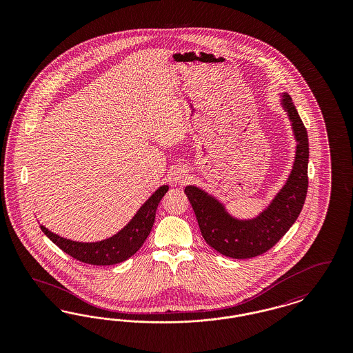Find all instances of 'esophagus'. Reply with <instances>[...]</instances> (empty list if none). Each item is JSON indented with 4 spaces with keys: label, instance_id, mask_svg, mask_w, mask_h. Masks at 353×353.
<instances>
[{
    "label": "esophagus",
    "instance_id": "obj_1",
    "mask_svg": "<svg viewBox=\"0 0 353 353\" xmlns=\"http://www.w3.org/2000/svg\"><path fill=\"white\" fill-rule=\"evenodd\" d=\"M186 177H188L186 172L181 170V169L176 170L174 174H173V180H174L176 184H184L185 181H186Z\"/></svg>",
    "mask_w": 353,
    "mask_h": 353
}]
</instances>
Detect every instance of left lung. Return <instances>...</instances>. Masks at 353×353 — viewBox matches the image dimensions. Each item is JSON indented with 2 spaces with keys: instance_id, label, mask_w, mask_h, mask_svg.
Instances as JSON below:
<instances>
[{
  "instance_id": "obj_1",
  "label": "left lung",
  "mask_w": 353,
  "mask_h": 353,
  "mask_svg": "<svg viewBox=\"0 0 353 353\" xmlns=\"http://www.w3.org/2000/svg\"><path fill=\"white\" fill-rule=\"evenodd\" d=\"M281 104L291 121L296 151L287 181L266 209L254 219H235L222 202L201 188L196 185L185 188L203 239L222 255L248 259L268 252L288 232L302 212L308 188V136L288 94L281 95Z\"/></svg>"
}]
</instances>
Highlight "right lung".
I'll return each instance as SVG.
<instances>
[{
    "instance_id": "add662e5",
    "label": "right lung",
    "mask_w": 353,
    "mask_h": 353,
    "mask_svg": "<svg viewBox=\"0 0 353 353\" xmlns=\"http://www.w3.org/2000/svg\"><path fill=\"white\" fill-rule=\"evenodd\" d=\"M168 185L160 186L151 197L141 205L134 219L119 233L98 242H77L55 234L41 225V230L50 238L61 250L72 258L94 266H110L127 261L137 252L150 235L154 222L159 202L168 192Z\"/></svg>"
}]
</instances>
